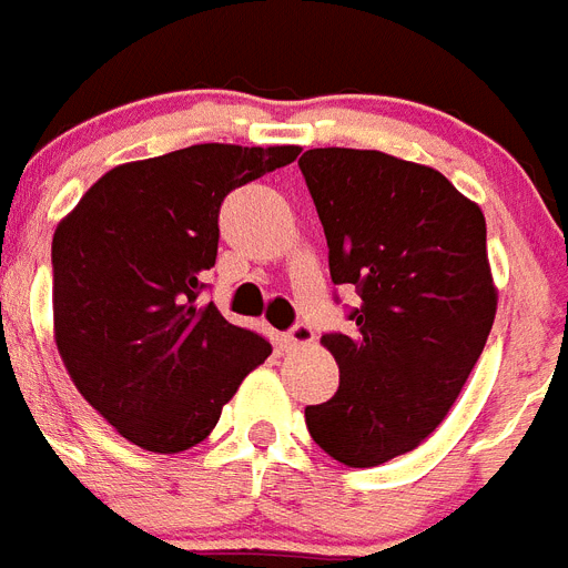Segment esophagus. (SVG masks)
<instances>
[{"mask_svg": "<svg viewBox=\"0 0 568 568\" xmlns=\"http://www.w3.org/2000/svg\"><path fill=\"white\" fill-rule=\"evenodd\" d=\"M284 342H287L290 348H304V345H311L313 342V327L298 322V325H293L287 334H284Z\"/></svg>", "mask_w": 568, "mask_h": 568, "instance_id": "34e87169", "label": "esophagus"}]
</instances>
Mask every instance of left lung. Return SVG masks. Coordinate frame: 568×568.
Instances as JSON below:
<instances>
[{
	"label": "left lung",
	"mask_w": 568,
	"mask_h": 568,
	"mask_svg": "<svg viewBox=\"0 0 568 568\" xmlns=\"http://www.w3.org/2000/svg\"><path fill=\"white\" fill-rule=\"evenodd\" d=\"M327 237L334 284H354V334H325L339 365L307 406L313 442L348 467L418 447L453 409L496 316L485 214L435 168L379 150L298 159Z\"/></svg>",
	"instance_id": "8db88e82"
}]
</instances>
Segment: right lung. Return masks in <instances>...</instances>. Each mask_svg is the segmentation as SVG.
<instances>
[{
  "instance_id": "1",
  "label": "right lung",
  "mask_w": 568,
  "mask_h": 568,
  "mask_svg": "<svg viewBox=\"0 0 568 568\" xmlns=\"http://www.w3.org/2000/svg\"><path fill=\"white\" fill-rule=\"evenodd\" d=\"M302 148L191 144L112 168L51 241L54 342L92 409L135 447L182 453L217 426L243 377L273 354L200 302L229 191Z\"/></svg>"
}]
</instances>
